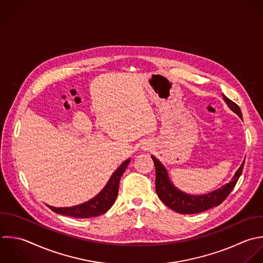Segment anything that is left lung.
Wrapping results in <instances>:
<instances>
[{"instance_id": "1", "label": "left lung", "mask_w": 263, "mask_h": 263, "mask_svg": "<svg viewBox=\"0 0 263 263\" xmlns=\"http://www.w3.org/2000/svg\"><path fill=\"white\" fill-rule=\"evenodd\" d=\"M223 99L227 103L228 107L234 113H236L240 118H242L239 107L234 102L229 100L227 97L223 96ZM151 158L153 159L154 165H155V173H156L155 188H156V193L158 197L165 205H167L170 209L180 214H196V213L206 211L216 205H219L234 188L238 178L241 175L243 164H245V160H243L241 165L233 176L232 180L228 184L224 185L220 189H217L211 193L200 195V196L199 195L194 196V195L183 193L182 191L178 190L171 183L166 170L160 163V161L156 159L154 156H151Z\"/></svg>"}]
</instances>
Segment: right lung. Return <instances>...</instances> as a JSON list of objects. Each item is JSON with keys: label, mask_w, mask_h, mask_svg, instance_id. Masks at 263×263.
<instances>
[{"label": "right lung", "mask_w": 263, "mask_h": 263, "mask_svg": "<svg viewBox=\"0 0 263 263\" xmlns=\"http://www.w3.org/2000/svg\"><path fill=\"white\" fill-rule=\"evenodd\" d=\"M128 162H129V159L125 160L118 167V170L115 173H113V175L111 176L109 182L104 187V189L92 199L74 206L55 208V206L48 205V208L51 211L55 212L57 214L66 215L74 218H90V217H97L99 215L105 214L113 205L117 197L119 181L125 168L127 167Z\"/></svg>", "instance_id": "obj_1"}]
</instances>
